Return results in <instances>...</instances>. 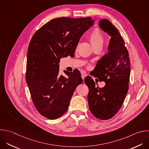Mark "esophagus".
I'll list each match as a JSON object with an SVG mask.
<instances>
[{
  "label": "esophagus",
  "mask_w": 149,
  "mask_h": 149,
  "mask_svg": "<svg viewBox=\"0 0 149 149\" xmlns=\"http://www.w3.org/2000/svg\"><path fill=\"white\" fill-rule=\"evenodd\" d=\"M81 77H82V79L84 80V78H85V77L87 76V74H86L84 72H81Z\"/></svg>",
  "instance_id": "obj_1"
}]
</instances>
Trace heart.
Returning a JSON list of instances; mask_svg holds the SVG:
<instances>
[{
	"label": "heart",
	"mask_w": 149,
	"mask_h": 149,
	"mask_svg": "<svg viewBox=\"0 0 149 149\" xmlns=\"http://www.w3.org/2000/svg\"><path fill=\"white\" fill-rule=\"evenodd\" d=\"M88 39L93 47L99 45H102L104 42V38L102 34L98 29H95L89 35Z\"/></svg>",
	"instance_id": "obj_1"
}]
</instances>
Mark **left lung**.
I'll return each mask as SVG.
<instances>
[{
    "instance_id": "8db88e82",
    "label": "left lung",
    "mask_w": 149,
    "mask_h": 149,
    "mask_svg": "<svg viewBox=\"0 0 149 149\" xmlns=\"http://www.w3.org/2000/svg\"><path fill=\"white\" fill-rule=\"evenodd\" d=\"M99 26L111 38L108 52L97 62L93 75L104 81L105 86L102 88L96 87L90 76L86 77L84 83L89 89L87 98L90 112L98 119L107 120L119 110L127 93L130 59L118 29L107 19L101 20Z\"/></svg>"
}]
</instances>
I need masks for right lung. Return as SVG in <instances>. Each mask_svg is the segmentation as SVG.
<instances>
[{
    "instance_id": "right-lung-1",
    "label": "right lung",
    "mask_w": 149,
    "mask_h": 149,
    "mask_svg": "<svg viewBox=\"0 0 149 149\" xmlns=\"http://www.w3.org/2000/svg\"><path fill=\"white\" fill-rule=\"evenodd\" d=\"M91 17L52 19L33 35L27 52L26 79L33 104L49 119L68 110L76 87L83 82L79 70L59 75L62 58L73 56L83 33L93 25Z\"/></svg>"
}]
</instances>
